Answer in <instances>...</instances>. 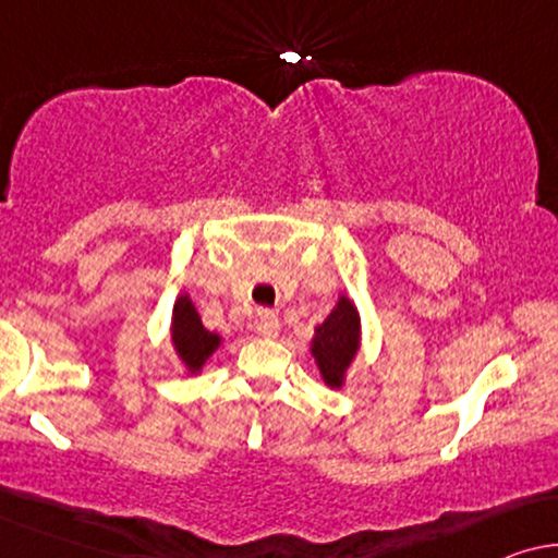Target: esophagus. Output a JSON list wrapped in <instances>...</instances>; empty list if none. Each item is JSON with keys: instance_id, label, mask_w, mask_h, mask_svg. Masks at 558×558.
<instances>
[{"instance_id": "1", "label": "esophagus", "mask_w": 558, "mask_h": 558, "mask_svg": "<svg viewBox=\"0 0 558 558\" xmlns=\"http://www.w3.org/2000/svg\"><path fill=\"white\" fill-rule=\"evenodd\" d=\"M255 331L265 336V339H272L280 331V320L272 311H257L255 316Z\"/></svg>"}]
</instances>
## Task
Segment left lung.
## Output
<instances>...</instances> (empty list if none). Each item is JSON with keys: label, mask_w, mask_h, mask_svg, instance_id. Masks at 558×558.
<instances>
[{"label": "left lung", "mask_w": 558, "mask_h": 558, "mask_svg": "<svg viewBox=\"0 0 558 558\" xmlns=\"http://www.w3.org/2000/svg\"><path fill=\"white\" fill-rule=\"evenodd\" d=\"M359 349V313L351 305L349 298H341L336 303L324 324L316 328V339H313V356L324 374L328 387H341L343 372H347L351 359Z\"/></svg>", "instance_id": "obj_1"}]
</instances>
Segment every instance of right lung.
<instances>
[{"label":"right lung","instance_id":"1","mask_svg":"<svg viewBox=\"0 0 558 558\" xmlns=\"http://www.w3.org/2000/svg\"><path fill=\"white\" fill-rule=\"evenodd\" d=\"M171 336H174V347L179 356L184 359V364L192 372H199L204 361L211 356V351L219 347V336L209 333L202 326V320L194 311L192 301L182 295L174 305V326H171Z\"/></svg>","mask_w":558,"mask_h":558}]
</instances>
